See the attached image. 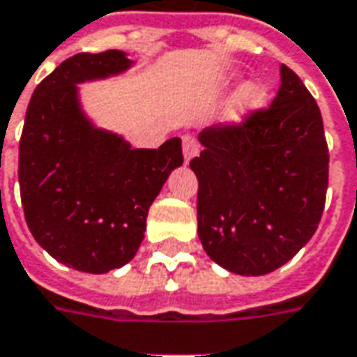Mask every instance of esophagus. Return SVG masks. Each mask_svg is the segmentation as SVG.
Here are the masks:
<instances>
[{
    "label": "esophagus",
    "mask_w": 357,
    "mask_h": 357,
    "mask_svg": "<svg viewBox=\"0 0 357 357\" xmlns=\"http://www.w3.org/2000/svg\"><path fill=\"white\" fill-rule=\"evenodd\" d=\"M181 146H183V160H185V164H189L199 153V144L195 143V139L185 135L181 139Z\"/></svg>",
    "instance_id": "obj_1"
}]
</instances>
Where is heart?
Wrapping results in <instances>:
<instances>
[{
  "label": "heart",
  "mask_w": 357,
  "mask_h": 357,
  "mask_svg": "<svg viewBox=\"0 0 357 357\" xmlns=\"http://www.w3.org/2000/svg\"><path fill=\"white\" fill-rule=\"evenodd\" d=\"M268 89L266 84L259 81H248L234 92L230 100L224 104L222 109V121L226 126H236L239 121L248 118L251 112L259 109L266 102Z\"/></svg>",
  "instance_id": "b5f03b06"
}]
</instances>
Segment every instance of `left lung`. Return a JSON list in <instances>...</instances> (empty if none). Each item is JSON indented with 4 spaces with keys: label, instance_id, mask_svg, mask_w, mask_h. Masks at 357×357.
Masks as SVG:
<instances>
[{
    "label": "left lung",
    "instance_id": "8db88e82",
    "mask_svg": "<svg viewBox=\"0 0 357 357\" xmlns=\"http://www.w3.org/2000/svg\"><path fill=\"white\" fill-rule=\"evenodd\" d=\"M199 141L191 170L204 253L241 276L286 265L317 230L328 185L323 118L305 84L280 66L271 108Z\"/></svg>",
    "mask_w": 357,
    "mask_h": 357
}]
</instances>
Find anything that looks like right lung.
Listing matches in <instances>:
<instances>
[{
    "label": "right lung",
    "instance_id": "1",
    "mask_svg": "<svg viewBox=\"0 0 357 357\" xmlns=\"http://www.w3.org/2000/svg\"><path fill=\"white\" fill-rule=\"evenodd\" d=\"M133 66L119 50L77 54L36 86L26 109L19 144L24 218L40 248L81 273L104 274L135 257L151 204L183 164L179 137L160 149H131L84 112L79 84Z\"/></svg>",
    "mask_w": 357,
    "mask_h": 357
}]
</instances>
